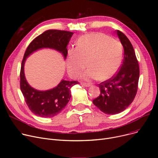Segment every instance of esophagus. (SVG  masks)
Returning <instances> with one entry per match:
<instances>
[{"instance_id": "esophagus-1", "label": "esophagus", "mask_w": 158, "mask_h": 158, "mask_svg": "<svg viewBox=\"0 0 158 158\" xmlns=\"http://www.w3.org/2000/svg\"><path fill=\"white\" fill-rule=\"evenodd\" d=\"M81 84H82V86H86V87H88V86H90V84H89V83H86V82H82Z\"/></svg>"}]
</instances>
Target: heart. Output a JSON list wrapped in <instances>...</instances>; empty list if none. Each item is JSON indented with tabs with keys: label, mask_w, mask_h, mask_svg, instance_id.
I'll list each match as a JSON object with an SVG mask.
<instances>
[{
	"label": "heart",
	"mask_w": 158,
	"mask_h": 158,
	"mask_svg": "<svg viewBox=\"0 0 158 158\" xmlns=\"http://www.w3.org/2000/svg\"><path fill=\"white\" fill-rule=\"evenodd\" d=\"M122 48L119 41L102 33H88L81 36L76 48H70L67 56V71L76 77L86 66V80L104 81L113 77L121 63Z\"/></svg>",
	"instance_id": "obj_1"
}]
</instances>
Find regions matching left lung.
I'll return each instance as SVG.
<instances>
[{"mask_svg": "<svg viewBox=\"0 0 158 158\" xmlns=\"http://www.w3.org/2000/svg\"><path fill=\"white\" fill-rule=\"evenodd\" d=\"M123 47V60L120 69L111 78L98 85L101 94L93 103L103 113L115 114L125 110L136 95L139 68L131 41L119 30L115 31Z\"/></svg>", "mask_w": 158, "mask_h": 158, "instance_id": "obj_1", "label": "left lung"}]
</instances>
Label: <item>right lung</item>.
Wrapping results in <instances>:
<instances>
[{"mask_svg": "<svg viewBox=\"0 0 158 158\" xmlns=\"http://www.w3.org/2000/svg\"><path fill=\"white\" fill-rule=\"evenodd\" d=\"M73 34L72 32L66 31L47 30L33 40L25 52L20 73V89L29 110L38 117L51 118L60 113L71 97L70 88L79 82L62 80L56 87L51 89H35L27 83L25 77V61L31 53L42 48L55 49L61 52L65 59L68 54L66 46Z\"/></svg>", "mask_w": 158, "mask_h": 158, "instance_id": "obj_1", "label": "right lung"}]
</instances>
